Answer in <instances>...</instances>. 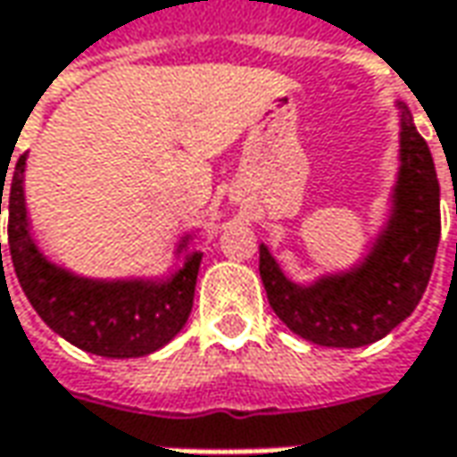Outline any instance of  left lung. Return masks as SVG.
Wrapping results in <instances>:
<instances>
[{"mask_svg":"<svg viewBox=\"0 0 457 457\" xmlns=\"http://www.w3.org/2000/svg\"><path fill=\"white\" fill-rule=\"evenodd\" d=\"M399 106V175L392 213L369 254L351 270L297 285L259 246V274L277 318L300 338L328 348L381 341L412 315L430 282L440 244V183L430 147Z\"/></svg>","mask_w":457,"mask_h":457,"instance_id":"8db88e82","label":"left lung"}]
</instances>
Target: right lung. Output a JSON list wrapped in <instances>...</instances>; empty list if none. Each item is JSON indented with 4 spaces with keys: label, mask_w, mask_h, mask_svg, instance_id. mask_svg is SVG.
I'll return each instance as SVG.
<instances>
[{
    "label": "right lung",
    "mask_w": 457,
    "mask_h": 457,
    "mask_svg": "<svg viewBox=\"0 0 457 457\" xmlns=\"http://www.w3.org/2000/svg\"><path fill=\"white\" fill-rule=\"evenodd\" d=\"M25 160L27 154H20L12 175L9 162L0 165V213L4 198L9 203V254L29 305L65 341L104 359L147 356L172 341L187 323L201 270V252H187L190 234L178 244V254L185 252L183 264L162 279H91L73 274L53 264L32 238ZM4 184L7 196L1 195Z\"/></svg>",
    "instance_id": "right-lung-1"
}]
</instances>
